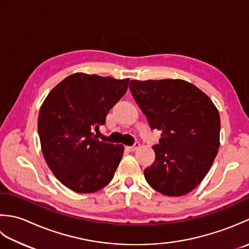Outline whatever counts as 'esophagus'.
<instances>
[{
	"label": "esophagus",
	"instance_id": "34e87169",
	"mask_svg": "<svg viewBox=\"0 0 249 249\" xmlns=\"http://www.w3.org/2000/svg\"><path fill=\"white\" fill-rule=\"evenodd\" d=\"M139 147H140V143H139V142H135V143L132 145V146L126 147V149H128L129 151H135L136 149L139 148Z\"/></svg>",
	"mask_w": 249,
	"mask_h": 249
}]
</instances>
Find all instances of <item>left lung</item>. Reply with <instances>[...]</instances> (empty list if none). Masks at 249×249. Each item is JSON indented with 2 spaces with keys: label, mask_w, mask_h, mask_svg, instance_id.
I'll list each match as a JSON object with an SVG mask.
<instances>
[{
  "label": "left lung",
  "mask_w": 249,
  "mask_h": 249,
  "mask_svg": "<svg viewBox=\"0 0 249 249\" xmlns=\"http://www.w3.org/2000/svg\"><path fill=\"white\" fill-rule=\"evenodd\" d=\"M129 88L151 130L161 131L146 181L160 194L180 196L209 173L219 148L220 117L212 100L181 79L131 80Z\"/></svg>",
  "instance_id": "1"
}]
</instances>
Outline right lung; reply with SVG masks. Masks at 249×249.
<instances>
[{"mask_svg": "<svg viewBox=\"0 0 249 249\" xmlns=\"http://www.w3.org/2000/svg\"><path fill=\"white\" fill-rule=\"evenodd\" d=\"M129 79L75 73L50 91L38 115L44 158L53 175L78 194L102 189L113 179L123 145L95 139L109 109L124 96Z\"/></svg>", "mask_w": 249, "mask_h": 249, "instance_id": "1", "label": "right lung"}]
</instances>
